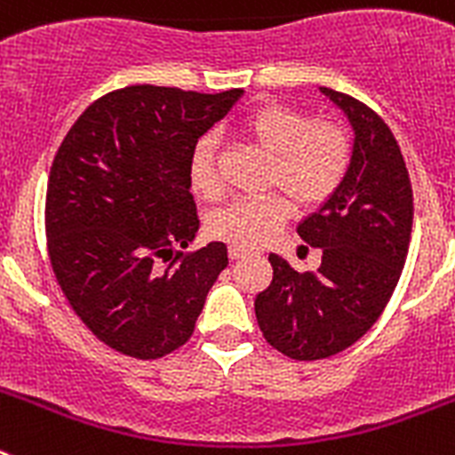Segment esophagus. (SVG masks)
<instances>
[{
	"label": "esophagus",
	"instance_id": "34e87169",
	"mask_svg": "<svg viewBox=\"0 0 455 455\" xmlns=\"http://www.w3.org/2000/svg\"><path fill=\"white\" fill-rule=\"evenodd\" d=\"M228 255H230V259H241V257L246 255V251H243V248H239V246H230Z\"/></svg>",
	"mask_w": 455,
	"mask_h": 455
}]
</instances>
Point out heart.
<instances>
[{
    "label": "heart",
    "instance_id": "b5f03b06",
    "mask_svg": "<svg viewBox=\"0 0 455 455\" xmlns=\"http://www.w3.org/2000/svg\"><path fill=\"white\" fill-rule=\"evenodd\" d=\"M241 132L271 155L268 184L283 188L299 207H319L347 175L351 140L339 123L307 120L284 104H264L241 120ZM188 182L200 198L216 200L220 196L212 139H200L193 146ZM289 214L291 204L283 193L235 200L212 214L209 232L232 246L257 248L283 228Z\"/></svg>",
    "mask_w": 455,
    "mask_h": 455
}]
</instances>
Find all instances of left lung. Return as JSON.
Segmentation results:
<instances>
[{
	"label": "left lung",
	"mask_w": 455,
	"mask_h": 455,
	"mask_svg": "<svg viewBox=\"0 0 455 455\" xmlns=\"http://www.w3.org/2000/svg\"><path fill=\"white\" fill-rule=\"evenodd\" d=\"M319 91L353 130L347 175L296 228L300 239L321 248V267L299 273L271 252L273 280L255 299L267 341L293 360L335 355L376 323L399 283L412 232L408 168L389 127L351 95Z\"/></svg>",
	"instance_id": "obj_1"
}]
</instances>
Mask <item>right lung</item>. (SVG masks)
I'll use <instances>...</instances> for the list:
<instances>
[{"mask_svg":"<svg viewBox=\"0 0 455 455\" xmlns=\"http://www.w3.org/2000/svg\"><path fill=\"white\" fill-rule=\"evenodd\" d=\"M241 95L120 88L92 102L56 152L45 200L52 268L79 319L114 351L156 360L187 344L228 267L223 241L178 248L200 228L193 146Z\"/></svg>","mask_w":455,"mask_h":455,"instance_id":"right-lung-1","label":"right lung"}]
</instances>
